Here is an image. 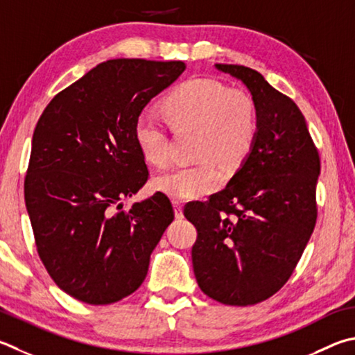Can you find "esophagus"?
<instances>
[{
    "mask_svg": "<svg viewBox=\"0 0 355 355\" xmlns=\"http://www.w3.org/2000/svg\"><path fill=\"white\" fill-rule=\"evenodd\" d=\"M173 209H175V217L177 218H183V205L180 203L178 200L173 202Z\"/></svg>",
    "mask_w": 355,
    "mask_h": 355,
    "instance_id": "esophagus-1",
    "label": "esophagus"
}]
</instances>
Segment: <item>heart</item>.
Segmentation results:
<instances>
[{"instance_id":"obj_1","label":"heart","mask_w":355,"mask_h":355,"mask_svg":"<svg viewBox=\"0 0 355 355\" xmlns=\"http://www.w3.org/2000/svg\"><path fill=\"white\" fill-rule=\"evenodd\" d=\"M167 124L175 132L194 133L196 164L173 167L153 180V188L175 200L209 196L222 182L218 167L234 171L248 158L259 130L256 102L242 88H228L214 79H191L173 89L161 104ZM141 155L153 166L169 159L164 127L149 113L135 124Z\"/></svg>"}]
</instances>
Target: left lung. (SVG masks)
Wrapping results in <instances>:
<instances>
[{
    "mask_svg": "<svg viewBox=\"0 0 355 355\" xmlns=\"http://www.w3.org/2000/svg\"><path fill=\"white\" fill-rule=\"evenodd\" d=\"M241 79L256 102L259 130L227 188L191 202L192 266L202 292L222 304L268 300L292 276L317 223V146L298 105L257 71L217 63Z\"/></svg>",
    "mask_w": 355,
    "mask_h": 355,
    "instance_id": "left-lung-1",
    "label": "left lung"
}]
</instances>
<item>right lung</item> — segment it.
Wrapping results in <instances>:
<instances>
[{
  "label": "right lung",
  "mask_w": 355,
  "mask_h": 355,
  "mask_svg": "<svg viewBox=\"0 0 355 355\" xmlns=\"http://www.w3.org/2000/svg\"><path fill=\"white\" fill-rule=\"evenodd\" d=\"M184 68L180 60L99 63L57 93L37 122L26 208L44 268L76 300L102 306L133 293L173 220L163 192L125 209L122 200L149 178L137 119Z\"/></svg>",
  "instance_id": "1"
}]
</instances>
